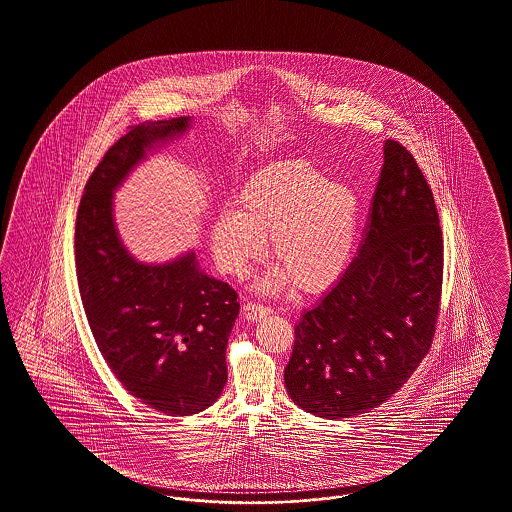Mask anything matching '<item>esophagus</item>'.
<instances>
[{"label": "esophagus", "instance_id": "34e87169", "mask_svg": "<svg viewBox=\"0 0 512 512\" xmlns=\"http://www.w3.org/2000/svg\"><path fill=\"white\" fill-rule=\"evenodd\" d=\"M270 312H272V308L266 307L263 303L247 301L246 305H244V316H246V320H249V322H257V320H261L263 316L270 314Z\"/></svg>", "mask_w": 512, "mask_h": 512}]
</instances>
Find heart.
<instances>
[{
  "mask_svg": "<svg viewBox=\"0 0 512 512\" xmlns=\"http://www.w3.org/2000/svg\"><path fill=\"white\" fill-rule=\"evenodd\" d=\"M236 211L209 226V246L219 268L244 276L266 251L278 263L266 289L293 286L322 291L347 268L358 228V198L343 183L305 160L265 165L249 175L234 198Z\"/></svg>",
  "mask_w": 512,
  "mask_h": 512,
  "instance_id": "1",
  "label": "heart"
}]
</instances>
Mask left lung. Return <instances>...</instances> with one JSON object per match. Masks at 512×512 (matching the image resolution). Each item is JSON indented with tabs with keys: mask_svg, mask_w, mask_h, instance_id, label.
Listing matches in <instances>:
<instances>
[{
	"mask_svg": "<svg viewBox=\"0 0 512 512\" xmlns=\"http://www.w3.org/2000/svg\"><path fill=\"white\" fill-rule=\"evenodd\" d=\"M362 242L347 272L295 324L284 379L291 400L326 419L387 402L429 354L444 278V238L429 183L387 139Z\"/></svg>",
	"mask_w": 512,
	"mask_h": 512,
	"instance_id": "left-lung-1",
	"label": "left lung"
}]
</instances>
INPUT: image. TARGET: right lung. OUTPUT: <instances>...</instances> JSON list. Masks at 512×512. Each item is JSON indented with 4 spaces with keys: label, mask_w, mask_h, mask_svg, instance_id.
<instances>
[{
    "label": "right lung",
    "mask_w": 512,
    "mask_h": 512,
    "mask_svg": "<svg viewBox=\"0 0 512 512\" xmlns=\"http://www.w3.org/2000/svg\"><path fill=\"white\" fill-rule=\"evenodd\" d=\"M186 125L188 118H177L127 127L85 183L74 238L97 347L123 389L165 415H192L219 398L238 293L200 272L192 253L169 265L137 263L112 223V190L150 144Z\"/></svg>",
    "instance_id": "right-lung-1"
}]
</instances>
